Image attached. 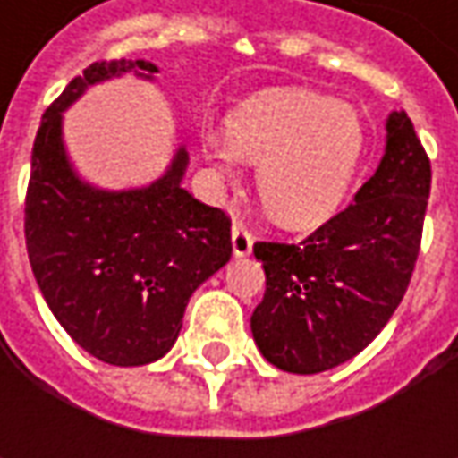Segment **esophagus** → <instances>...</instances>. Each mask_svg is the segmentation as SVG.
Instances as JSON below:
<instances>
[{
	"label": "esophagus",
	"instance_id": "obj_1",
	"mask_svg": "<svg viewBox=\"0 0 458 458\" xmlns=\"http://www.w3.org/2000/svg\"><path fill=\"white\" fill-rule=\"evenodd\" d=\"M252 234H250V229L244 226V224H239L234 221V226H232V250H234V257H247L252 252Z\"/></svg>",
	"mask_w": 458,
	"mask_h": 458
}]
</instances>
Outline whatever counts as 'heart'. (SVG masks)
I'll return each mask as SVG.
<instances>
[{"label":"heart","mask_w":458,"mask_h":458,"mask_svg":"<svg viewBox=\"0 0 458 458\" xmlns=\"http://www.w3.org/2000/svg\"><path fill=\"white\" fill-rule=\"evenodd\" d=\"M364 130L354 106L306 89H267L226 116V134L201 132V152L221 178L239 157L257 163V196L283 226H313L344 199L360 163Z\"/></svg>","instance_id":"obj_1"}]
</instances>
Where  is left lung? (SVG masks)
<instances>
[{"instance_id": "left-lung-1", "label": "left lung", "mask_w": 458, "mask_h": 458, "mask_svg": "<svg viewBox=\"0 0 458 458\" xmlns=\"http://www.w3.org/2000/svg\"><path fill=\"white\" fill-rule=\"evenodd\" d=\"M431 196V160L405 112L387 116L375 175L301 244L257 242L265 298L252 313L262 357L316 375L357 357L400 306Z\"/></svg>"}]
</instances>
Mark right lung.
<instances>
[{"label": "right lung", "mask_w": 458, "mask_h": 458, "mask_svg": "<svg viewBox=\"0 0 458 458\" xmlns=\"http://www.w3.org/2000/svg\"><path fill=\"white\" fill-rule=\"evenodd\" d=\"M130 71L152 79L157 65L91 63L45 109L25 199L27 257L45 303L81 349L116 367L165 357L188 298L232 257L229 216L181 185L183 148L163 178L132 191L83 183L68 163L63 112L89 86Z\"/></svg>", "instance_id": "obj_1"}]
</instances>
